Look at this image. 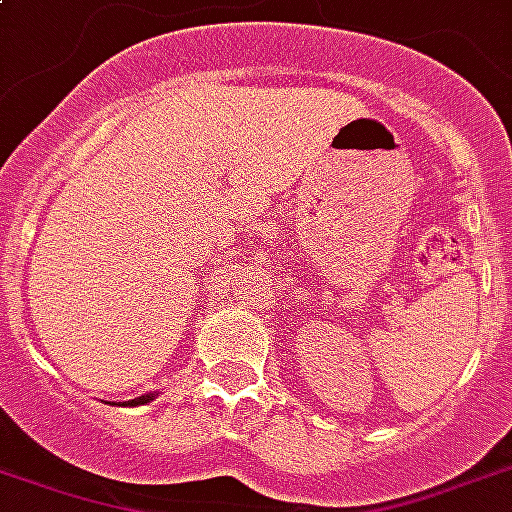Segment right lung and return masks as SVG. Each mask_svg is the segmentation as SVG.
<instances>
[{
    "label": "right lung",
    "instance_id": "add662e5",
    "mask_svg": "<svg viewBox=\"0 0 512 512\" xmlns=\"http://www.w3.org/2000/svg\"><path fill=\"white\" fill-rule=\"evenodd\" d=\"M150 400H155V395H142V397H134V400H128L126 405H144V403H150Z\"/></svg>",
    "mask_w": 512,
    "mask_h": 512
}]
</instances>
